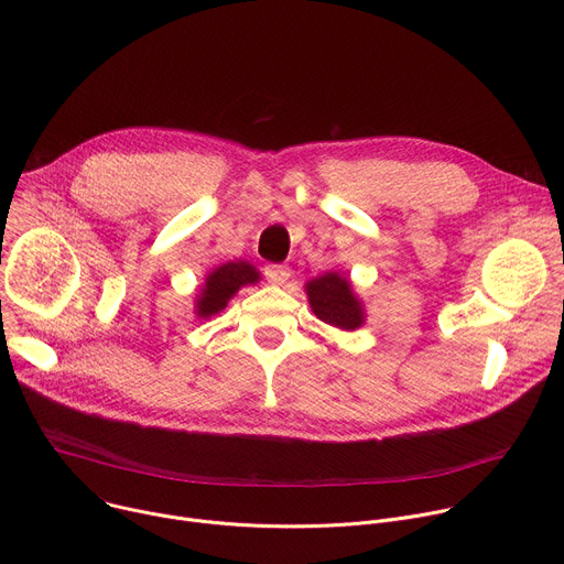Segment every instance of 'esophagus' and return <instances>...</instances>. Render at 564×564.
<instances>
[{"label":"esophagus","mask_w":564,"mask_h":564,"mask_svg":"<svg viewBox=\"0 0 564 564\" xmlns=\"http://www.w3.org/2000/svg\"><path fill=\"white\" fill-rule=\"evenodd\" d=\"M290 268L288 265H276V263H270L265 265V276L272 285H285L288 279H290Z\"/></svg>","instance_id":"1"}]
</instances>
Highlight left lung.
I'll return each mask as SVG.
<instances>
[{"label": "left lung", "instance_id": "obj_1", "mask_svg": "<svg viewBox=\"0 0 564 564\" xmlns=\"http://www.w3.org/2000/svg\"><path fill=\"white\" fill-rule=\"evenodd\" d=\"M303 290L314 316L324 324L344 333H355L366 324V305L355 292L350 276L326 272L310 279Z\"/></svg>", "mask_w": 564, "mask_h": 564}]
</instances>
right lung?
I'll return each mask as SVG.
<instances>
[{
    "label": "right lung",
    "mask_w": 564,
    "mask_h": 564,
    "mask_svg": "<svg viewBox=\"0 0 564 564\" xmlns=\"http://www.w3.org/2000/svg\"><path fill=\"white\" fill-rule=\"evenodd\" d=\"M259 281H261V272L248 261H227L212 268L205 274V283L196 294L194 314L198 318H209L223 312L229 299H234L240 288L257 285Z\"/></svg>",
    "instance_id": "add662e5"
}]
</instances>
